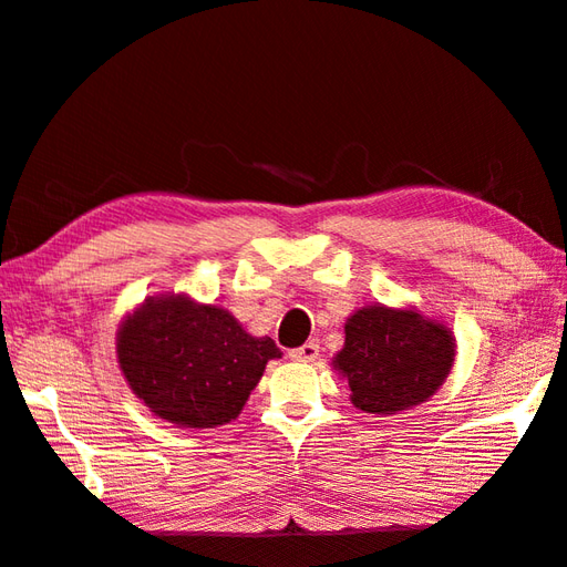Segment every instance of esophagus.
I'll list each match as a JSON object with an SVG mask.
<instances>
[{"mask_svg": "<svg viewBox=\"0 0 567 567\" xmlns=\"http://www.w3.org/2000/svg\"><path fill=\"white\" fill-rule=\"evenodd\" d=\"M290 357L295 359V362H315V359L319 357V344L317 342H305L302 347L292 349Z\"/></svg>", "mask_w": 567, "mask_h": 567, "instance_id": "obj_1", "label": "esophagus"}]
</instances>
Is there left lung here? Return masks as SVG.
<instances>
[{
    "instance_id": "1",
    "label": "left lung",
    "mask_w": 567,
    "mask_h": 567,
    "mask_svg": "<svg viewBox=\"0 0 567 567\" xmlns=\"http://www.w3.org/2000/svg\"><path fill=\"white\" fill-rule=\"evenodd\" d=\"M334 367L347 377L352 404L367 414H391L426 401L444 384L456 344L444 324L411 310L372 305L344 327Z\"/></svg>"
}]
</instances>
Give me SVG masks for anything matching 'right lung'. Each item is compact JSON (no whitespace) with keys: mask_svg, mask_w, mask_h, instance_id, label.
Masks as SVG:
<instances>
[{"mask_svg":"<svg viewBox=\"0 0 567 567\" xmlns=\"http://www.w3.org/2000/svg\"><path fill=\"white\" fill-rule=\"evenodd\" d=\"M118 364L133 394L178 426L213 429L240 414L265 364L280 357L270 337L188 297L146 300L118 329Z\"/></svg>","mask_w":567,"mask_h":567,"instance_id":"obj_1","label":"right lung"}]
</instances>
